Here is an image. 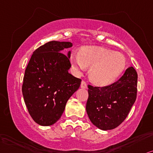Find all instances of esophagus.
<instances>
[{"label": "esophagus", "instance_id": "esophagus-1", "mask_svg": "<svg viewBox=\"0 0 153 153\" xmlns=\"http://www.w3.org/2000/svg\"><path fill=\"white\" fill-rule=\"evenodd\" d=\"M80 87L81 88H83V89H86L88 88V85H87V83L85 82L84 80H82V82H81V85H80Z\"/></svg>", "mask_w": 153, "mask_h": 153}]
</instances>
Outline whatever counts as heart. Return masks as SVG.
<instances>
[{"label":"heart","mask_w":153,"mask_h":153,"mask_svg":"<svg viewBox=\"0 0 153 153\" xmlns=\"http://www.w3.org/2000/svg\"><path fill=\"white\" fill-rule=\"evenodd\" d=\"M71 63L76 71H84L90 65L91 80L99 85L111 84L124 71L126 61L123 54L101 46H86L80 53L71 55Z\"/></svg>","instance_id":"obj_1"}]
</instances>
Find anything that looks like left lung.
Instances as JSON below:
<instances>
[{
    "instance_id": "obj_1",
    "label": "left lung",
    "mask_w": 153,
    "mask_h": 153,
    "mask_svg": "<svg viewBox=\"0 0 153 153\" xmlns=\"http://www.w3.org/2000/svg\"><path fill=\"white\" fill-rule=\"evenodd\" d=\"M137 80L136 71L131 66L110 85L103 88L88 85L86 111L91 122L102 131L119 126L136 101Z\"/></svg>"
}]
</instances>
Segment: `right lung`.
<instances>
[{
	"instance_id": "1",
	"label": "right lung",
	"mask_w": 153,
	"mask_h": 153,
	"mask_svg": "<svg viewBox=\"0 0 153 153\" xmlns=\"http://www.w3.org/2000/svg\"><path fill=\"white\" fill-rule=\"evenodd\" d=\"M72 46L69 42H47L33 52L25 70L22 88L25 104L34 121L43 126L61 118L68 100L80 85V79L68 73L71 51L62 53Z\"/></svg>"
}]
</instances>
